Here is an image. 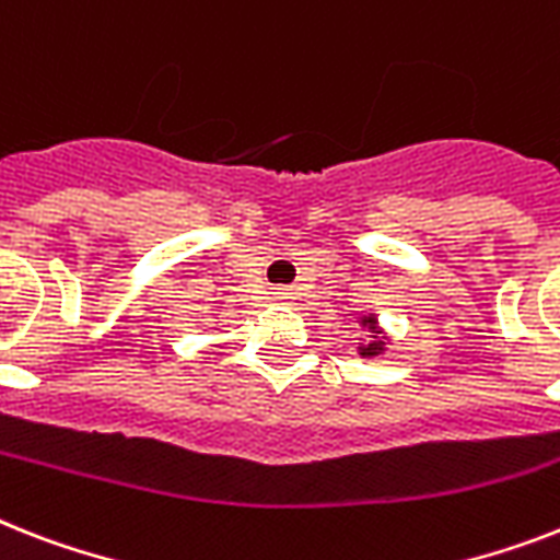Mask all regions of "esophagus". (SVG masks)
Masks as SVG:
<instances>
[{
	"mask_svg": "<svg viewBox=\"0 0 560 560\" xmlns=\"http://www.w3.org/2000/svg\"><path fill=\"white\" fill-rule=\"evenodd\" d=\"M279 302H293V293H290V290H279Z\"/></svg>",
	"mask_w": 560,
	"mask_h": 560,
	"instance_id": "34e87169",
	"label": "esophagus"
}]
</instances>
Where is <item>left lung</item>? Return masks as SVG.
I'll list each match as a JSON object with an SVG mask.
<instances>
[{
	"instance_id": "1",
	"label": "left lung",
	"mask_w": 560,
	"mask_h": 560,
	"mask_svg": "<svg viewBox=\"0 0 560 560\" xmlns=\"http://www.w3.org/2000/svg\"><path fill=\"white\" fill-rule=\"evenodd\" d=\"M359 327H362V330L368 334L357 348L359 357L362 359L380 357V353L388 351L390 339H388V334H385V327L380 325V319H376V313H368V316H362V319H359Z\"/></svg>"
}]
</instances>
